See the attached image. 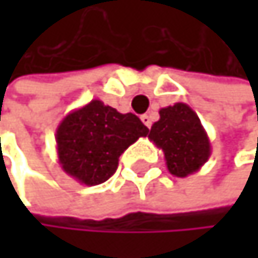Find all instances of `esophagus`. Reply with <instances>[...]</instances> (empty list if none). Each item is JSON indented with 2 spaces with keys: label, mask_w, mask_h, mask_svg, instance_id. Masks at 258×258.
Listing matches in <instances>:
<instances>
[{
  "label": "esophagus",
  "mask_w": 258,
  "mask_h": 258,
  "mask_svg": "<svg viewBox=\"0 0 258 258\" xmlns=\"http://www.w3.org/2000/svg\"><path fill=\"white\" fill-rule=\"evenodd\" d=\"M141 120L144 122V125H145V126H148V128L152 126V117L148 116V114H142V116H141Z\"/></svg>",
  "instance_id": "1"
}]
</instances>
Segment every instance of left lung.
Instances as JSON below:
<instances>
[{
	"instance_id": "1",
	"label": "left lung",
	"mask_w": 258,
	"mask_h": 258,
	"mask_svg": "<svg viewBox=\"0 0 258 258\" xmlns=\"http://www.w3.org/2000/svg\"><path fill=\"white\" fill-rule=\"evenodd\" d=\"M147 135L164 152L168 172L178 178L198 172L212 153L209 136L200 117L182 102L161 108L159 120Z\"/></svg>"
}]
</instances>
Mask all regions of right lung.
Segmentation results:
<instances>
[{
    "mask_svg": "<svg viewBox=\"0 0 258 258\" xmlns=\"http://www.w3.org/2000/svg\"><path fill=\"white\" fill-rule=\"evenodd\" d=\"M147 133L148 128L133 113L122 114L94 99L58 123V164L80 184H102L116 172L119 156Z\"/></svg>",
    "mask_w": 258,
    "mask_h": 258,
    "instance_id": "add662e5",
    "label": "right lung"
}]
</instances>
